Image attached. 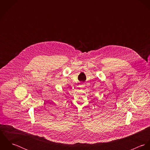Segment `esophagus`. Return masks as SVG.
Returning a JSON list of instances; mask_svg holds the SVG:
<instances>
[{"label":"esophagus","mask_w":150,"mask_h":150,"mask_svg":"<svg viewBox=\"0 0 150 150\" xmlns=\"http://www.w3.org/2000/svg\"><path fill=\"white\" fill-rule=\"evenodd\" d=\"M84 86H85L84 84H80V87L81 88H83L84 87Z\"/></svg>","instance_id":"esophagus-1"}]
</instances>
